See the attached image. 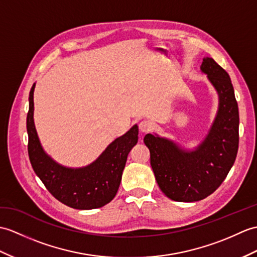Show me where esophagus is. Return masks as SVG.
<instances>
[{"label":"esophagus","mask_w":257,"mask_h":257,"mask_svg":"<svg viewBox=\"0 0 257 257\" xmlns=\"http://www.w3.org/2000/svg\"><path fill=\"white\" fill-rule=\"evenodd\" d=\"M152 129V123L148 120H142L139 123V130L142 134H147Z\"/></svg>","instance_id":"1"}]
</instances>
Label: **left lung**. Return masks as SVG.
Returning <instances> with one entry per match:
<instances>
[{"instance_id":"left-lung-1","label":"left lung","mask_w":257,"mask_h":257,"mask_svg":"<svg viewBox=\"0 0 257 257\" xmlns=\"http://www.w3.org/2000/svg\"><path fill=\"white\" fill-rule=\"evenodd\" d=\"M201 72L216 89L219 105L206 138L194 150L170 139L146 135L150 163L160 189L175 201L206 198L225 180L238 149V107L229 74L212 58H204Z\"/></svg>"}]
</instances>
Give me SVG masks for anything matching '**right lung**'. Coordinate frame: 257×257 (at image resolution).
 Returning <instances> with one entry per match:
<instances>
[{
	"label": "right lung",
	"instance_id": "right-lung-1",
	"mask_svg": "<svg viewBox=\"0 0 257 257\" xmlns=\"http://www.w3.org/2000/svg\"><path fill=\"white\" fill-rule=\"evenodd\" d=\"M35 83L29 92L27 114L28 156L33 169L50 194L74 209L89 210L108 204L117 194L129 152L138 142L137 124L115 139L86 166L67 168L48 156L41 147L34 122Z\"/></svg>",
	"mask_w": 257,
	"mask_h": 257
}]
</instances>
